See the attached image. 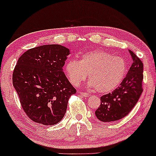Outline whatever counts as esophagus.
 <instances>
[{"label": "esophagus", "mask_w": 156, "mask_h": 156, "mask_svg": "<svg viewBox=\"0 0 156 156\" xmlns=\"http://www.w3.org/2000/svg\"><path fill=\"white\" fill-rule=\"evenodd\" d=\"M80 95L83 97V98H88L89 97V94L88 93H86V92H80Z\"/></svg>", "instance_id": "1"}]
</instances>
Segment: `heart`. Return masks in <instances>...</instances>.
I'll use <instances>...</instances> for the list:
<instances>
[{
	"mask_svg": "<svg viewBox=\"0 0 156 156\" xmlns=\"http://www.w3.org/2000/svg\"><path fill=\"white\" fill-rule=\"evenodd\" d=\"M127 69L122 57L102 50H93L82 54L80 60H69L64 72L73 85H80L87 74L89 87H94L98 92L107 93L120 85Z\"/></svg>",
	"mask_w": 156,
	"mask_h": 156,
	"instance_id": "b5f03b06",
	"label": "heart"
}]
</instances>
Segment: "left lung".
<instances>
[{"label":"left lung","instance_id":"left-lung-1","mask_svg":"<svg viewBox=\"0 0 156 156\" xmlns=\"http://www.w3.org/2000/svg\"><path fill=\"white\" fill-rule=\"evenodd\" d=\"M129 51L133 64L126 76L120 87L100 98L101 103L95 111V115L102 122L119 120L128 115L143 92V64L135 53L130 50Z\"/></svg>","mask_w":156,"mask_h":156}]
</instances>
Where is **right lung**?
I'll use <instances>...</instances> for the list:
<instances>
[{
    "label": "right lung",
    "instance_id": "obj_1",
    "mask_svg": "<svg viewBox=\"0 0 156 156\" xmlns=\"http://www.w3.org/2000/svg\"><path fill=\"white\" fill-rule=\"evenodd\" d=\"M69 54L68 48L49 44L29 49L18 60L13 84L34 122L53 125L64 118L69 99L76 92L63 72Z\"/></svg>",
    "mask_w": 156,
    "mask_h": 156
}]
</instances>
